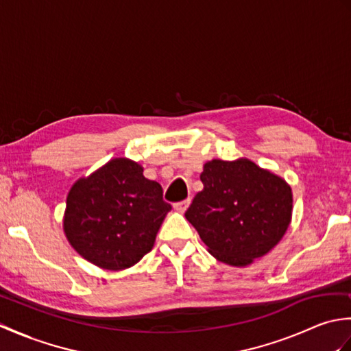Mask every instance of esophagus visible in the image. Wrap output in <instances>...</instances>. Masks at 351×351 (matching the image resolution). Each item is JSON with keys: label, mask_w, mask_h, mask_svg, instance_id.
I'll return each mask as SVG.
<instances>
[{"label": "esophagus", "mask_w": 351, "mask_h": 351, "mask_svg": "<svg viewBox=\"0 0 351 351\" xmlns=\"http://www.w3.org/2000/svg\"><path fill=\"white\" fill-rule=\"evenodd\" d=\"M190 202H191L190 199H184V200H181V202H176V204H175V210L180 211V213H184V211L189 208Z\"/></svg>", "instance_id": "obj_1"}]
</instances>
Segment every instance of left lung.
I'll return each instance as SVG.
<instances>
[{"mask_svg": "<svg viewBox=\"0 0 351 351\" xmlns=\"http://www.w3.org/2000/svg\"><path fill=\"white\" fill-rule=\"evenodd\" d=\"M204 190L185 217L208 252L229 265L244 267L264 256L287 232L293 213L291 187L249 160H213L200 175Z\"/></svg>", "mask_w": 351, "mask_h": 351, "instance_id": "8db88e82", "label": "left lung"}]
</instances>
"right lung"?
I'll list each match as a JSON object with an SVG mask.
<instances>
[{
	"label": "right lung",
	"mask_w": 351,
	"mask_h": 351,
	"mask_svg": "<svg viewBox=\"0 0 351 351\" xmlns=\"http://www.w3.org/2000/svg\"><path fill=\"white\" fill-rule=\"evenodd\" d=\"M170 210L161 185L146 180L141 166L116 158L73 184L63 225L72 247L88 263L123 270L151 252Z\"/></svg>",
	"instance_id": "add662e5"
}]
</instances>
